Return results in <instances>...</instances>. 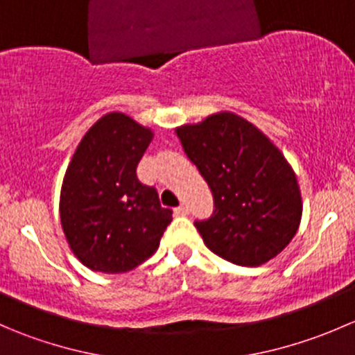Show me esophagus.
Masks as SVG:
<instances>
[{"label":"esophagus","instance_id":"esophagus-1","mask_svg":"<svg viewBox=\"0 0 355 355\" xmlns=\"http://www.w3.org/2000/svg\"><path fill=\"white\" fill-rule=\"evenodd\" d=\"M175 213H177L178 216H185V214H189V207L185 206V204H180V206L175 209Z\"/></svg>","mask_w":355,"mask_h":355}]
</instances>
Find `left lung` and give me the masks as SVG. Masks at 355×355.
Returning a JSON list of instances; mask_svg holds the SVG:
<instances>
[{
  "instance_id": "8db88e82",
  "label": "left lung",
  "mask_w": 355,
  "mask_h": 355,
  "mask_svg": "<svg viewBox=\"0 0 355 355\" xmlns=\"http://www.w3.org/2000/svg\"><path fill=\"white\" fill-rule=\"evenodd\" d=\"M177 135L213 192V214L194 223L207 249L239 266L277 257L302 216L297 177L280 149L230 111L182 125Z\"/></svg>"
}]
</instances>
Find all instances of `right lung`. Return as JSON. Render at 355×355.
<instances>
[{
  "instance_id": "right-lung-1",
  "label": "right lung",
  "mask_w": 355,
  "mask_h": 355,
  "mask_svg": "<svg viewBox=\"0 0 355 355\" xmlns=\"http://www.w3.org/2000/svg\"><path fill=\"white\" fill-rule=\"evenodd\" d=\"M151 141V128L113 111L89 128L71 156L60 218L71 252L89 270H134L156 252L173 220L156 189L137 178Z\"/></svg>"
}]
</instances>
